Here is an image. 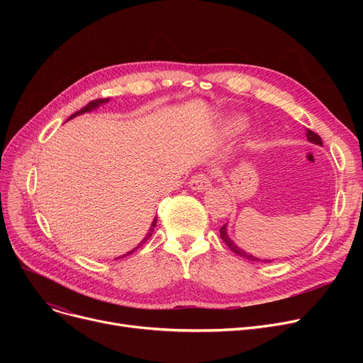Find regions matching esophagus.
I'll return each mask as SVG.
<instances>
[{
    "label": "esophagus",
    "mask_w": 363,
    "mask_h": 363,
    "mask_svg": "<svg viewBox=\"0 0 363 363\" xmlns=\"http://www.w3.org/2000/svg\"><path fill=\"white\" fill-rule=\"evenodd\" d=\"M189 186H191V189H194V191H199V193L207 191V189L212 186L211 177H207L206 174H199L189 179Z\"/></svg>",
    "instance_id": "esophagus-1"
}]
</instances>
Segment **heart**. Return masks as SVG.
Returning a JSON list of instances; mask_svg holds the SVG:
<instances>
[{"instance_id":"heart-1","label":"heart","mask_w":363,"mask_h":363,"mask_svg":"<svg viewBox=\"0 0 363 363\" xmlns=\"http://www.w3.org/2000/svg\"><path fill=\"white\" fill-rule=\"evenodd\" d=\"M240 121H231L230 123L226 125V128H225V132H231V130H234L235 128H238L240 126Z\"/></svg>"}]
</instances>
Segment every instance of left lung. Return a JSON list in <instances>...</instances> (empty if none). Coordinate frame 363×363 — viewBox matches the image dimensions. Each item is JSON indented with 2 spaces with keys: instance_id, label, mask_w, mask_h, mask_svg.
<instances>
[{
  "instance_id": "obj_1",
  "label": "left lung",
  "mask_w": 363,
  "mask_h": 363,
  "mask_svg": "<svg viewBox=\"0 0 363 363\" xmlns=\"http://www.w3.org/2000/svg\"><path fill=\"white\" fill-rule=\"evenodd\" d=\"M306 137H308V141H309V143H313V144H316V145H322L320 137L316 135V133H315L313 130L308 129V130H306ZM220 238H222L223 242H225L228 247H230V249H231L237 256H240V257H244V259L252 260V262H272V260H269V259H259V257H256V256H253V255H250V253H247L245 250H242L241 247H238V245L231 240V237L228 235V223H225V225L220 228Z\"/></svg>"
}]
</instances>
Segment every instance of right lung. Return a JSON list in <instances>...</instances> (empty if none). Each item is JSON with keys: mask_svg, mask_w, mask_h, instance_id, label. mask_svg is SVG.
<instances>
[{"mask_svg": "<svg viewBox=\"0 0 363 363\" xmlns=\"http://www.w3.org/2000/svg\"><path fill=\"white\" fill-rule=\"evenodd\" d=\"M106 103H108V99H101V100H94V101H91V103H88L84 108H81L79 111H76V113H73L72 116L67 119V121H70V119H73V118H76V116H79V114H84V113H89V111H92V110H95V108H99L100 106H103V104H106ZM156 223H157V216H155V219H152V222H151V226H150V230H148V233H147V235L144 237V240L135 247V249H132L130 252H128L126 255H123V256H121V257H116V259H123V257H126V256H129V255H132L133 252H137L140 247L152 235V233H155V228H156Z\"/></svg>", "mask_w": 363, "mask_h": 363, "instance_id": "right-lung-1", "label": "right lung"}]
</instances>
